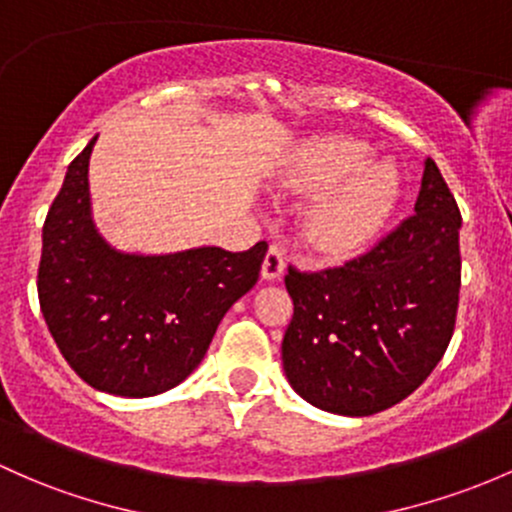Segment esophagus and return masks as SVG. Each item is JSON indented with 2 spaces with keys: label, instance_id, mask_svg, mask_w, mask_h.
I'll list each match as a JSON object with an SVG mask.
<instances>
[{
  "label": "esophagus",
  "instance_id": "1",
  "mask_svg": "<svg viewBox=\"0 0 512 512\" xmlns=\"http://www.w3.org/2000/svg\"><path fill=\"white\" fill-rule=\"evenodd\" d=\"M284 267H287V262H284V250L272 242L270 250H267L265 265H262V277H265V279H279V277H282Z\"/></svg>",
  "mask_w": 512,
  "mask_h": 512
}]
</instances>
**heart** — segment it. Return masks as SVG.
<instances>
[{"mask_svg": "<svg viewBox=\"0 0 512 512\" xmlns=\"http://www.w3.org/2000/svg\"><path fill=\"white\" fill-rule=\"evenodd\" d=\"M373 149L355 137H326L311 144L297 166V181L327 193L311 215V240L319 250L353 252L368 245L400 198V176L390 164H371Z\"/></svg>", "mask_w": 512, "mask_h": 512, "instance_id": "b5f03b06", "label": "heart"}]
</instances>
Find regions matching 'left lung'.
Instances as JSON below:
<instances>
[{
  "label": "left lung",
  "mask_w": 512,
  "mask_h": 512,
  "mask_svg": "<svg viewBox=\"0 0 512 512\" xmlns=\"http://www.w3.org/2000/svg\"><path fill=\"white\" fill-rule=\"evenodd\" d=\"M459 228L454 193L427 159L414 213L368 252L319 272L289 265L282 363L306 402L368 417L429 378L456 324Z\"/></svg>",
  "instance_id": "left-lung-1"
}]
</instances>
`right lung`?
I'll return each mask as SVG.
<instances>
[{
    "label": "right lung",
    "mask_w": 512,
    "mask_h": 512,
    "mask_svg": "<svg viewBox=\"0 0 512 512\" xmlns=\"http://www.w3.org/2000/svg\"><path fill=\"white\" fill-rule=\"evenodd\" d=\"M88 147L68 166L43 223L39 304L68 365L90 387L152 397L196 370L225 311L255 287L267 242L125 255L90 218Z\"/></svg>",
    "instance_id": "add662e5"
}]
</instances>
